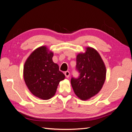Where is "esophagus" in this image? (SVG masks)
<instances>
[{"instance_id":"obj_1","label":"esophagus","mask_w":132,"mask_h":132,"mask_svg":"<svg viewBox=\"0 0 132 132\" xmlns=\"http://www.w3.org/2000/svg\"><path fill=\"white\" fill-rule=\"evenodd\" d=\"M64 74H65V77H66L67 78H69V75H70V73H69V71H65Z\"/></svg>"}]
</instances>
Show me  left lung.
Returning a JSON list of instances; mask_svg holds the SVG:
<instances>
[{
    "mask_svg": "<svg viewBox=\"0 0 132 132\" xmlns=\"http://www.w3.org/2000/svg\"><path fill=\"white\" fill-rule=\"evenodd\" d=\"M76 69L79 75L71 78V86L79 98L86 100L102 89L106 74L105 64L97 51L87 47L85 53L77 55Z\"/></svg>",
    "mask_w": 132,
    "mask_h": 132,
    "instance_id": "1",
    "label": "left lung"
}]
</instances>
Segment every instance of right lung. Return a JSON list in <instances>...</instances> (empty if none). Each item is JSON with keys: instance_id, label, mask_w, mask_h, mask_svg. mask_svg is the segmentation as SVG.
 Segmentation results:
<instances>
[{"instance_id": "add662e5", "label": "right lung", "mask_w": 132, "mask_h": 132, "mask_svg": "<svg viewBox=\"0 0 132 132\" xmlns=\"http://www.w3.org/2000/svg\"><path fill=\"white\" fill-rule=\"evenodd\" d=\"M53 53L46 46L35 50L23 67V78L28 89L36 97L48 100L56 93L59 82L65 75L53 62Z\"/></svg>"}]
</instances>
